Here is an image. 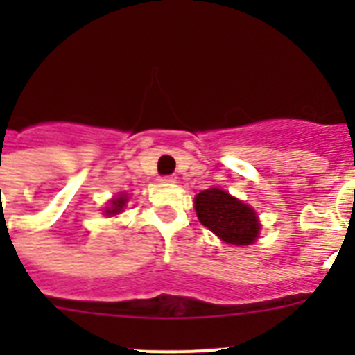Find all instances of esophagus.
<instances>
[{"label": "esophagus", "mask_w": 355, "mask_h": 355, "mask_svg": "<svg viewBox=\"0 0 355 355\" xmlns=\"http://www.w3.org/2000/svg\"><path fill=\"white\" fill-rule=\"evenodd\" d=\"M159 183H163V184L175 183V175H163V178H159Z\"/></svg>", "instance_id": "34e87169"}]
</instances>
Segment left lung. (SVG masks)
<instances>
[{
  "label": "left lung",
  "instance_id": "1",
  "mask_svg": "<svg viewBox=\"0 0 355 355\" xmlns=\"http://www.w3.org/2000/svg\"><path fill=\"white\" fill-rule=\"evenodd\" d=\"M199 222L231 245H250L259 236V218L252 208L222 188H208L196 196Z\"/></svg>",
  "mask_w": 355,
  "mask_h": 355
}]
</instances>
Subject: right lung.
I'll list each match as a JSON object with an SVG mask.
<instances>
[{
	"label": "right lung",
	"instance_id": "obj_1",
	"mask_svg": "<svg viewBox=\"0 0 355 355\" xmlns=\"http://www.w3.org/2000/svg\"><path fill=\"white\" fill-rule=\"evenodd\" d=\"M126 202H128V193H119V197H115V199L110 200V206L108 208H105L103 215H108V216L119 215V213L124 211V206H126Z\"/></svg>",
	"mask_w": 355,
	"mask_h": 355
}]
</instances>
